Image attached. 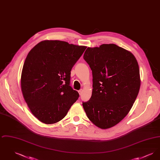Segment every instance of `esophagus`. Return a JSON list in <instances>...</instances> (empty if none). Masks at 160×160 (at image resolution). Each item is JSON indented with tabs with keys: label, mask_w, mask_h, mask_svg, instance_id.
<instances>
[{
	"label": "esophagus",
	"mask_w": 160,
	"mask_h": 160,
	"mask_svg": "<svg viewBox=\"0 0 160 160\" xmlns=\"http://www.w3.org/2000/svg\"><path fill=\"white\" fill-rule=\"evenodd\" d=\"M78 93H79V94L81 95L83 93V90H82V89L79 90V91H78Z\"/></svg>",
	"instance_id": "1"
}]
</instances>
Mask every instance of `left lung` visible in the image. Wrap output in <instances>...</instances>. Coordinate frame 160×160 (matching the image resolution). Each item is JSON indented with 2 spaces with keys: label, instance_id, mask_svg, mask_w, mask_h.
<instances>
[{
  "label": "left lung",
  "instance_id": "1",
  "mask_svg": "<svg viewBox=\"0 0 160 160\" xmlns=\"http://www.w3.org/2000/svg\"><path fill=\"white\" fill-rule=\"evenodd\" d=\"M83 59L93 77L91 98L82 102L84 110L94 125L111 128L127 115L137 98L140 87L137 60L114 44L88 47Z\"/></svg>",
  "mask_w": 160,
  "mask_h": 160
}]
</instances>
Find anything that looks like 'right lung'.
<instances>
[{"label":"right lung","mask_w":160,"mask_h":160,"mask_svg":"<svg viewBox=\"0 0 160 160\" xmlns=\"http://www.w3.org/2000/svg\"><path fill=\"white\" fill-rule=\"evenodd\" d=\"M87 47L43 41L28 54L21 88L32 113L46 124L60 121L79 97L70 86L71 71Z\"/></svg>","instance_id":"1"}]
</instances>
